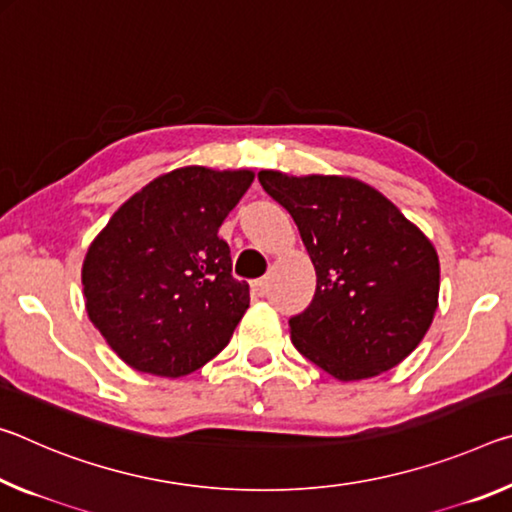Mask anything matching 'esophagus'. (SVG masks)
I'll list each match as a JSON object with an SVG mask.
<instances>
[{
  "mask_svg": "<svg viewBox=\"0 0 512 512\" xmlns=\"http://www.w3.org/2000/svg\"><path fill=\"white\" fill-rule=\"evenodd\" d=\"M251 292H254L256 297H263L267 292V279H256L254 283H251Z\"/></svg>",
  "mask_w": 512,
  "mask_h": 512,
  "instance_id": "esophagus-1",
  "label": "esophagus"
}]
</instances>
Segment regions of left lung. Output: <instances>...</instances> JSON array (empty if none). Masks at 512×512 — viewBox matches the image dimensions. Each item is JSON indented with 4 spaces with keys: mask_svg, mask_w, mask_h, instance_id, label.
Segmentation results:
<instances>
[{
    "mask_svg": "<svg viewBox=\"0 0 512 512\" xmlns=\"http://www.w3.org/2000/svg\"><path fill=\"white\" fill-rule=\"evenodd\" d=\"M295 220L317 288L292 315V345L340 381L370 379L420 345L438 308L440 263L424 233L381 192L345 177L258 172Z\"/></svg>",
    "mask_w": 512,
    "mask_h": 512,
    "instance_id": "8db88e82",
    "label": "left lung"
}]
</instances>
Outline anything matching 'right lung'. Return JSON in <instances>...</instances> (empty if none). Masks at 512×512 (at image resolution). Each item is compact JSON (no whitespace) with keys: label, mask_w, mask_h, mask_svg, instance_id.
<instances>
[{"label":"right lung","mask_w":512,"mask_h":512,"mask_svg":"<svg viewBox=\"0 0 512 512\" xmlns=\"http://www.w3.org/2000/svg\"><path fill=\"white\" fill-rule=\"evenodd\" d=\"M254 181L247 170L181 167L117 208L83 261L92 324L133 370L177 376L229 345L249 308L233 279L224 217Z\"/></svg>","instance_id":"1"}]
</instances>
